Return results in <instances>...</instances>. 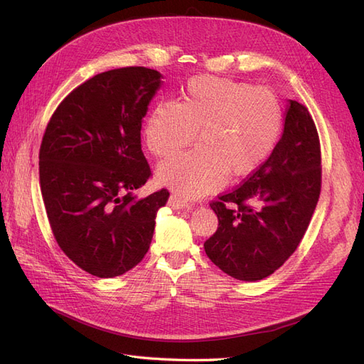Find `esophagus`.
<instances>
[{
	"instance_id": "1",
	"label": "esophagus",
	"mask_w": 364,
	"mask_h": 364,
	"mask_svg": "<svg viewBox=\"0 0 364 364\" xmlns=\"http://www.w3.org/2000/svg\"><path fill=\"white\" fill-rule=\"evenodd\" d=\"M168 206H171L173 209H191L193 203L186 202L179 194H171L168 199Z\"/></svg>"
}]
</instances>
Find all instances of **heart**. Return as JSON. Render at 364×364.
Listing matches in <instances>:
<instances>
[{"label":"heart","instance_id":"heart-1","mask_svg":"<svg viewBox=\"0 0 364 364\" xmlns=\"http://www.w3.org/2000/svg\"><path fill=\"white\" fill-rule=\"evenodd\" d=\"M282 129V107L267 87L215 75H196L181 102L159 100L144 134L156 158H170L193 142L199 146L161 165L159 179L183 196H203L229 178H245L272 155Z\"/></svg>","mask_w":364,"mask_h":364}]
</instances>
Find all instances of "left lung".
Here are the masks:
<instances>
[{
	"mask_svg": "<svg viewBox=\"0 0 364 364\" xmlns=\"http://www.w3.org/2000/svg\"><path fill=\"white\" fill-rule=\"evenodd\" d=\"M321 188L316 124L304 105L290 100L272 155L232 191L209 203L218 228L203 245L208 258L240 281L270 277L299 246Z\"/></svg>",
	"mask_w": 364,
	"mask_h": 364,
	"instance_id": "1",
	"label": "left lung"
}]
</instances>
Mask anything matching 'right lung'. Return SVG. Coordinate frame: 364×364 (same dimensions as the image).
Wrapping results in <instances>:
<instances>
[{
	"label": "right lung",
	"mask_w": 364,
	"mask_h": 364,
	"mask_svg": "<svg viewBox=\"0 0 364 364\" xmlns=\"http://www.w3.org/2000/svg\"><path fill=\"white\" fill-rule=\"evenodd\" d=\"M161 74L126 67L77 86L51 115L39 150V182L53 235L82 270L114 278L147 253L168 190L135 199L151 176L141 123Z\"/></svg>",
	"instance_id": "add662e5"
}]
</instances>
